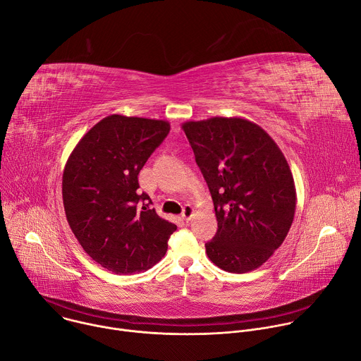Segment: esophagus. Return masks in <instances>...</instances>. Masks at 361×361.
<instances>
[{
  "label": "esophagus",
  "instance_id": "34e87169",
  "mask_svg": "<svg viewBox=\"0 0 361 361\" xmlns=\"http://www.w3.org/2000/svg\"><path fill=\"white\" fill-rule=\"evenodd\" d=\"M192 216H194V209L191 207V205H185V207L183 209L181 217H183L185 221H188V220H191Z\"/></svg>",
  "mask_w": 361,
  "mask_h": 361
}]
</instances>
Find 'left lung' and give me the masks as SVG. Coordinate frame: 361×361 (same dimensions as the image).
<instances>
[{"mask_svg":"<svg viewBox=\"0 0 361 361\" xmlns=\"http://www.w3.org/2000/svg\"><path fill=\"white\" fill-rule=\"evenodd\" d=\"M207 181L217 233L209 259L228 273L263 266L283 244L295 213V185L276 141L241 117H212L181 126Z\"/></svg>","mask_w":361,"mask_h":361,"instance_id":"left-lung-1","label":"left lung"}]
</instances>
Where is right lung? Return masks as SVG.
Instances as JSON below:
<instances>
[{
    "mask_svg": "<svg viewBox=\"0 0 361 361\" xmlns=\"http://www.w3.org/2000/svg\"><path fill=\"white\" fill-rule=\"evenodd\" d=\"M170 123L113 114L78 141L63 173L66 217L84 251L116 274L147 271L161 260L177 226L149 210L138 173Z\"/></svg>",
    "mask_w": 361,
    "mask_h": 361,
    "instance_id": "obj_1",
    "label": "right lung"
}]
</instances>
